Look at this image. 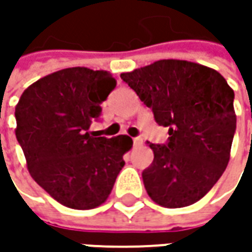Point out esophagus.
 Returning a JSON list of instances; mask_svg holds the SVG:
<instances>
[{"label": "esophagus", "mask_w": 252, "mask_h": 252, "mask_svg": "<svg viewBox=\"0 0 252 252\" xmlns=\"http://www.w3.org/2000/svg\"><path fill=\"white\" fill-rule=\"evenodd\" d=\"M141 143H143V139H141V137H134V139H133V144H134V146H140Z\"/></svg>", "instance_id": "esophagus-1"}]
</instances>
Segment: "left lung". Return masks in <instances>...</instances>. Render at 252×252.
Segmentation results:
<instances>
[{"instance_id":"1","label":"left lung","mask_w":252,"mask_h":252,"mask_svg":"<svg viewBox=\"0 0 252 252\" xmlns=\"http://www.w3.org/2000/svg\"><path fill=\"white\" fill-rule=\"evenodd\" d=\"M121 78L168 127L165 144L150 143L154 160L141 174L149 196L169 209L198 202L230 160L234 91L216 70L185 60H158Z\"/></svg>"}]
</instances>
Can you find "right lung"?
<instances>
[{"label": "right lung", "instance_id": "add662e5", "mask_svg": "<svg viewBox=\"0 0 252 252\" xmlns=\"http://www.w3.org/2000/svg\"><path fill=\"white\" fill-rule=\"evenodd\" d=\"M115 87L108 71L64 68L28 87L15 108V134L29 174L67 208L102 205L131 149L129 136L106 139L88 131Z\"/></svg>", "mask_w": 252, "mask_h": 252}]
</instances>
